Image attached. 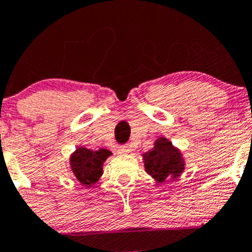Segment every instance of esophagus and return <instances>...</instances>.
<instances>
[{
	"label": "esophagus",
	"instance_id": "obj_1",
	"mask_svg": "<svg viewBox=\"0 0 252 252\" xmlns=\"http://www.w3.org/2000/svg\"><path fill=\"white\" fill-rule=\"evenodd\" d=\"M119 153H121V154H127V153H129V148L127 147V145H121V147H119Z\"/></svg>",
	"mask_w": 252,
	"mask_h": 252
}]
</instances>
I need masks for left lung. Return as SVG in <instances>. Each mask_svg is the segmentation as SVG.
<instances>
[{
    "instance_id": "obj_1",
    "label": "left lung",
    "mask_w": 252,
    "mask_h": 252,
    "mask_svg": "<svg viewBox=\"0 0 252 252\" xmlns=\"http://www.w3.org/2000/svg\"><path fill=\"white\" fill-rule=\"evenodd\" d=\"M144 167L158 183L166 178H176L183 172L184 159L180 149L175 148L165 137L155 141L154 148L143 154Z\"/></svg>"
}]
</instances>
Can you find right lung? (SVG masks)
Listing matches in <instances>:
<instances>
[{
	"mask_svg": "<svg viewBox=\"0 0 252 252\" xmlns=\"http://www.w3.org/2000/svg\"><path fill=\"white\" fill-rule=\"evenodd\" d=\"M110 155L111 152L107 149L93 152L87 148L79 147L70 157L71 172L80 183L90 188L103 175V164Z\"/></svg>",
	"mask_w": 252,
	"mask_h": 252,
	"instance_id": "1",
	"label": "right lung"
}]
</instances>
